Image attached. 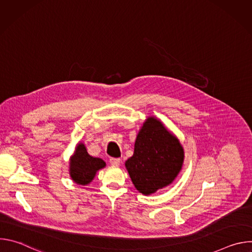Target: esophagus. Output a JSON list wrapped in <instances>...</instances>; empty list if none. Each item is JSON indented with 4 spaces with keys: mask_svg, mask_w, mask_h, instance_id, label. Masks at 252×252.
Here are the masks:
<instances>
[{
    "mask_svg": "<svg viewBox=\"0 0 252 252\" xmlns=\"http://www.w3.org/2000/svg\"><path fill=\"white\" fill-rule=\"evenodd\" d=\"M110 162H111V164H112V165H116V166H118V165H120V163H121V158H110Z\"/></svg>",
    "mask_w": 252,
    "mask_h": 252,
    "instance_id": "1",
    "label": "esophagus"
}]
</instances>
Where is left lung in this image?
I'll list each match as a JSON object with an SVG mask.
<instances>
[{
  "instance_id": "obj_1",
  "label": "left lung",
  "mask_w": 252,
  "mask_h": 252,
  "mask_svg": "<svg viewBox=\"0 0 252 252\" xmlns=\"http://www.w3.org/2000/svg\"><path fill=\"white\" fill-rule=\"evenodd\" d=\"M184 158L179 140L159 120L150 117L136 135L133 156L126 161V167L135 189L150 195L174 181Z\"/></svg>"
}]
</instances>
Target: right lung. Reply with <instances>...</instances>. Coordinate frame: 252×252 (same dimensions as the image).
<instances>
[{
  "mask_svg": "<svg viewBox=\"0 0 252 252\" xmlns=\"http://www.w3.org/2000/svg\"><path fill=\"white\" fill-rule=\"evenodd\" d=\"M105 162L98 158L90 156L84 143L80 142L69 161V175L80 186H88L96 171L103 168Z\"/></svg>",
  "mask_w": 252,
  "mask_h": 252,
  "instance_id": "1",
  "label": "right lung"
}]
</instances>
